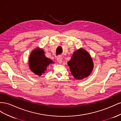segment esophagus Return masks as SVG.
<instances>
[{
    "mask_svg": "<svg viewBox=\"0 0 121 121\" xmlns=\"http://www.w3.org/2000/svg\"><path fill=\"white\" fill-rule=\"evenodd\" d=\"M57 61L60 64H61L62 63V61H63V57L61 56H58V57L57 58Z\"/></svg>",
    "mask_w": 121,
    "mask_h": 121,
    "instance_id": "34e87169",
    "label": "esophagus"
}]
</instances>
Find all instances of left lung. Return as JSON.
<instances>
[{
  "instance_id": "left-lung-1",
  "label": "left lung",
  "mask_w": 121,
  "mask_h": 121,
  "mask_svg": "<svg viewBox=\"0 0 121 121\" xmlns=\"http://www.w3.org/2000/svg\"><path fill=\"white\" fill-rule=\"evenodd\" d=\"M71 74L74 78L82 80L88 77L93 71L94 64L89 53L82 48L73 53L71 60L68 62Z\"/></svg>"
}]
</instances>
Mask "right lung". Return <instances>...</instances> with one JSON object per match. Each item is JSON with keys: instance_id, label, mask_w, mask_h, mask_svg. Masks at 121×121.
Instances as JSON below:
<instances>
[{"instance_id": "obj_1", "label": "right lung", "mask_w": 121, "mask_h": 121, "mask_svg": "<svg viewBox=\"0 0 121 121\" xmlns=\"http://www.w3.org/2000/svg\"><path fill=\"white\" fill-rule=\"evenodd\" d=\"M52 64H54V62L46 57L44 51L40 48L33 50L29 58L28 64L30 70L39 76L45 73L47 67Z\"/></svg>"}]
</instances>
